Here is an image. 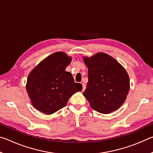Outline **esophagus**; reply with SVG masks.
Listing matches in <instances>:
<instances>
[{"label":"esophagus","instance_id":"obj_1","mask_svg":"<svg viewBox=\"0 0 153 153\" xmlns=\"http://www.w3.org/2000/svg\"><path fill=\"white\" fill-rule=\"evenodd\" d=\"M82 90L84 91V90L86 89V84H84V83H82Z\"/></svg>","mask_w":153,"mask_h":153}]
</instances>
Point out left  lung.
Here are the masks:
<instances>
[{
    "label": "left lung",
    "mask_w": 153,
    "mask_h": 153,
    "mask_svg": "<svg viewBox=\"0 0 153 153\" xmlns=\"http://www.w3.org/2000/svg\"><path fill=\"white\" fill-rule=\"evenodd\" d=\"M88 67V82L83 95L93 109L108 114L125 102L129 89V78L125 68L112 56L98 53L83 57Z\"/></svg>",
    "instance_id": "8db88e82"
}]
</instances>
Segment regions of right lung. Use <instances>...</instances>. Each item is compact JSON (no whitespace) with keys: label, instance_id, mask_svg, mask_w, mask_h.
<instances>
[{"label":"right lung","instance_id":"right-lung-1","mask_svg":"<svg viewBox=\"0 0 153 153\" xmlns=\"http://www.w3.org/2000/svg\"><path fill=\"white\" fill-rule=\"evenodd\" d=\"M71 60L66 53L56 52L31 71L25 87L36 109L51 115L64 107L74 94L82 91V84L75 82L70 72L65 71Z\"/></svg>","mask_w":153,"mask_h":153}]
</instances>
